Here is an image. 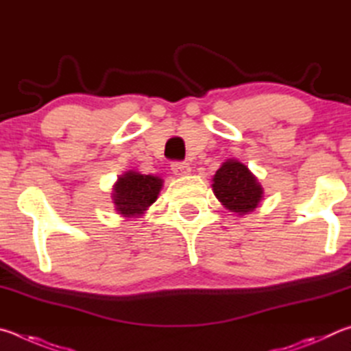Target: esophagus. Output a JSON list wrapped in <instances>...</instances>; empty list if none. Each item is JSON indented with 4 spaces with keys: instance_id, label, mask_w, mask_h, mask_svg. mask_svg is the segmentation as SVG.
Here are the masks:
<instances>
[{
    "instance_id": "1",
    "label": "esophagus",
    "mask_w": 351,
    "mask_h": 351,
    "mask_svg": "<svg viewBox=\"0 0 351 351\" xmlns=\"http://www.w3.org/2000/svg\"><path fill=\"white\" fill-rule=\"evenodd\" d=\"M171 171L176 177H186L191 174V166L183 162H176L171 165Z\"/></svg>"
}]
</instances>
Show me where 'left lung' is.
Instances as JSON below:
<instances>
[{
  "label": "left lung",
  "mask_w": 351,
  "mask_h": 351,
  "mask_svg": "<svg viewBox=\"0 0 351 351\" xmlns=\"http://www.w3.org/2000/svg\"><path fill=\"white\" fill-rule=\"evenodd\" d=\"M213 193L226 210L237 216L253 213L263 197L257 177L236 158H228L213 177Z\"/></svg>",
  "instance_id": "obj_1"
}]
</instances>
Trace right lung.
Masks as SVG:
<instances>
[{
	"label": "right lung",
	"instance_id": "1",
	"mask_svg": "<svg viewBox=\"0 0 351 351\" xmlns=\"http://www.w3.org/2000/svg\"><path fill=\"white\" fill-rule=\"evenodd\" d=\"M163 179L137 171H126L117 179L112 188V204L121 217L137 219L157 200Z\"/></svg>",
	"mask_w": 351,
	"mask_h": 351
}]
</instances>
